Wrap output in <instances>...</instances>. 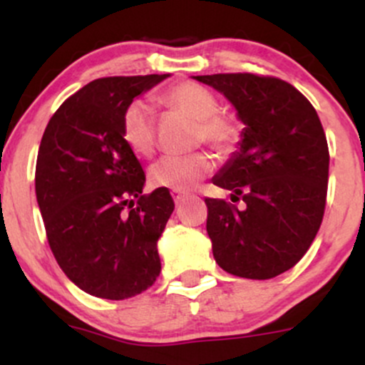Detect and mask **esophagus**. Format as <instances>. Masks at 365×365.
Listing matches in <instances>:
<instances>
[{
    "instance_id": "1",
    "label": "esophagus",
    "mask_w": 365,
    "mask_h": 365,
    "mask_svg": "<svg viewBox=\"0 0 365 365\" xmlns=\"http://www.w3.org/2000/svg\"><path fill=\"white\" fill-rule=\"evenodd\" d=\"M171 195H173V200H175V204H177V206L180 202H182L183 199H185V197H188L187 192H177V190L171 192Z\"/></svg>"
}]
</instances>
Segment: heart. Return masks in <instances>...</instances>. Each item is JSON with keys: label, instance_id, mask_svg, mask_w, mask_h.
I'll use <instances>...</instances> for the list:
<instances>
[{"label": "heart", "instance_id": "1", "mask_svg": "<svg viewBox=\"0 0 365 365\" xmlns=\"http://www.w3.org/2000/svg\"><path fill=\"white\" fill-rule=\"evenodd\" d=\"M163 103L197 123V139L207 142L217 153H232L240 139V128L232 118L217 115V99L211 91L195 82H183L163 96ZM123 139L139 156L154 149L156 121L153 108L145 101H133L123 113ZM215 163L206 153L187 156H163L149 170L153 185L185 192L211 175Z\"/></svg>", "mask_w": 365, "mask_h": 365}]
</instances>
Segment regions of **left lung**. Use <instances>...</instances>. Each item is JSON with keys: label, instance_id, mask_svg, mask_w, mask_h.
<instances>
[{"label": "left lung", "instance_id": "1", "mask_svg": "<svg viewBox=\"0 0 365 365\" xmlns=\"http://www.w3.org/2000/svg\"><path fill=\"white\" fill-rule=\"evenodd\" d=\"M245 125L212 183L240 197L238 209L206 199L212 255L226 273L269 279L295 266L319 230L329 150L312 104L288 82L252 73L199 75Z\"/></svg>", "mask_w": 365, "mask_h": 365}]
</instances>
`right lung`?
I'll use <instances>...</instances> for the list:
<instances>
[{
  "mask_svg": "<svg viewBox=\"0 0 365 365\" xmlns=\"http://www.w3.org/2000/svg\"><path fill=\"white\" fill-rule=\"evenodd\" d=\"M165 75L106 77L58 108L44 130L36 197L54 257L89 295L125 300L153 287L158 240L175 202L168 188L142 194L145 175L123 139V113Z\"/></svg>",
  "mask_w": 365,
  "mask_h": 365,
  "instance_id": "obj_1",
  "label": "right lung"
}]
</instances>
